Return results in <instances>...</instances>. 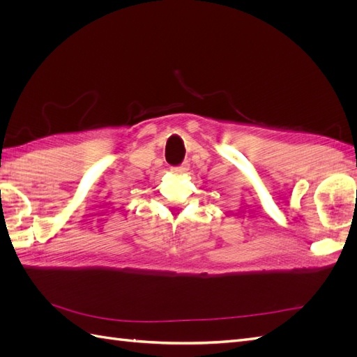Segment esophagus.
Returning <instances> with one entry per match:
<instances>
[{"mask_svg":"<svg viewBox=\"0 0 357 357\" xmlns=\"http://www.w3.org/2000/svg\"><path fill=\"white\" fill-rule=\"evenodd\" d=\"M188 171V164H183L180 167H172L171 172H174V174H183V172Z\"/></svg>","mask_w":357,"mask_h":357,"instance_id":"esophagus-1","label":"esophagus"}]
</instances>
